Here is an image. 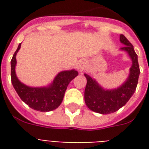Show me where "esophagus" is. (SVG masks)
<instances>
[{
  "label": "esophagus",
  "mask_w": 149,
  "mask_h": 149,
  "mask_svg": "<svg viewBox=\"0 0 149 149\" xmlns=\"http://www.w3.org/2000/svg\"><path fill=\"white\" fill-rule=\"evenodd\" d=\"M85 66H86V63L84 61H81L78 63V65H77V69L79 70V71H83V70L85 69Z\"/></svg>",
  "instance_id": "obj_1"
}]
</instances>
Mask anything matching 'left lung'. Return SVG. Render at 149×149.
<instances>
[{
  "label": "left lung",
  "instance_id": "obj_1",
  "mask_svg": "<svg viewBox=\"0 0 149 149\" xmlns=\"http://www.w3.org/2000/svg\"><path fill=\"white\" fill-rule=\"evenodd\" d=\"M120 42L125 45L120 50L127 52L132 62L129 75L120 86L114 89H105L94 78L84 73L86 78V86L84 92L86 105L91 111L101 114L113 113L125 106L134 94L138 85L140 74L138 56L132 43L125 36L120 35Z\"/></svg>",
  "mask_w": 149,
  "mask_h": 149
}]
</instances>
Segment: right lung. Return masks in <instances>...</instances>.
<instances>
[{"label": "right lung", "instance_id": "right-lung-1", "mask_svg": "<svg viewBox=\"0 0 149 149\" xmlns=\"http://www.w3.org/2000/svg\"><path fill=\"white\" fill-rule=\"evenodd\" d=\"M21 45L22 43L18 45L10 61V77L13 86L22 101L31 108L41 112L53 111L61 104L68 85L78 76V72L75 70L59 72L48 86L40 87L27 86L20 81L15 72L17 64L16 55L19 51Z\"/></svg>", "mask_w": 149, "mask_h": 149}]
</instances>
